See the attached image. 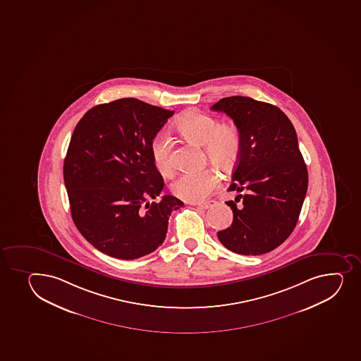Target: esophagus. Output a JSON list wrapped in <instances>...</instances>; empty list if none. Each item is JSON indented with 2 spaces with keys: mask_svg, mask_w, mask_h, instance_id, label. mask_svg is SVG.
<instances>
[{
  "mask_svg": "<svg viewBox=\"0 0 361 361\" xmlns=\"http://www.w3.org/2000/svg\"><path fill=\"white\" fill-rule=\"evenodd\" d=\"M214 204H216V201L214 200L202 201V202H192V204H194V206H197V207L204 209H209V207Z\"/></svg>",
  "mask_w": 361,
  "mask_h": 361,
  "instance_id": "34e87169",
  "label": "esophagus"
}]
</instances>
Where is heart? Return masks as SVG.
Returning a JSON list of instances; mask_svg holds the SVG:
<instances>
[{
  "instance_id": "1",
  "label": "heart",
  "mask_w": 361,
  "mask_h": 361,
  "mask_svg": "<svg viewBox=\"0 0 361 361\" xmlns=\"http://www.w3.org/2000/svg\"><path fill=\"white\" fill-rule=\"evenodd\" d=\"M175 128L190 141L204 145L206 155L214 164L230 167L240 157L242 134L233 123H219L213 116L190 110L180 116ZM150 155L157 171L169 176L174 171L171 142L167 135L159 133L150 142ZM220 185V175L214 168L185 171L171 185L176 197L187 201L204 200Z\"/></svg>"
}]
</instances>
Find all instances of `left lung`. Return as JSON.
Listing matches in <instances>:
<instances>
[{
  "label": "left lung",
  "mask_w": 361,
  "mask_h": 361,
  "mask_svg": "<svg viewBox=\"0 0 361 361\" xmlns=\"http://www.w3.org/2000/svg\"><path fill=\"white\" fill-rule=\"evenodd\" d=\"M211 110L233 119L243 138L228 190L244 194L226 201L233 221L218 239L239 255L270 252L294 231L308 188L294 126L281 109L250 97H226Z\"/></svg>",
  "instance_id": "8db88e82"
}]
</instances>
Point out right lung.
I'll return each mask as SVG.
<instances>
[{
	"label": "right lung",
	"instance_id": "1",
	"mask_svg": "<svg viewBox=\"0 0 361 361\" xmlns=\"http://www.w3.org/2000/svg\"><path fill=\"white\" fill-rule=\"evenodd\" d=\"M173 115L122 98L90 109L75 126L63 161L72 219L108 256L131 260L155 251L171 212L183 206L173 195L152 201L164 181L152 164L150 142Z\"/></svg>",
	"mask_w": 361,
	"mask_h": 361
}]
</instances>
